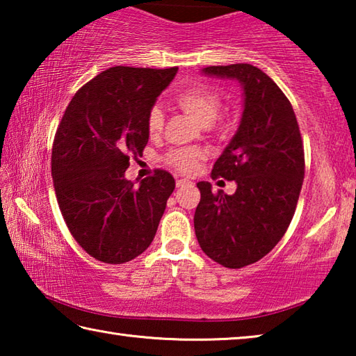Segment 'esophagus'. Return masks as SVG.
<instances>
[{
    "instance_id": "1",
    "label": "esophagus",
    "mask_w": 356,
    "mask_h": 356,
    "mask_svg": "<svg viewBox=\"0 0 356 356\" xmlns=\"http://www.w3.org/2000/svg\"><path fill=\"white\" fill-rule=\"evenodd\" d=\"M191 182H190V180L188 179H177L176 180V185L177 186H185V185H190Z\"/></svg>"
}]
</instances>
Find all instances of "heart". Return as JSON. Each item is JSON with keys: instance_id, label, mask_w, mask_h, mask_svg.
Returning <instances> with one entry per match:
<instances>
[{"instance_id": "obj_1", "label": "heart", "mask_w": 356, "mask_h": 356, "mask_svg": "<svg viewBox=\"0 0 356 356\" xmlns=\"http://www.w3.org/2000/svg\"><path fill=\"white\" fill-rule=\"evenodd\" d=\"M176 102L180 110L188 114L191 119H195L202 127H207L213 122L218 116L221 106L218 94L206 86H191L188 89H184L177 95ZM161 127H163V113H161L160 108L155 106L149 113L147 129L150 134L155 135L159 134ZM200 159L201 152L195 149H177L172 150L168 156L170 163L182 172H191Z\"/></svg>"}]
</instances>
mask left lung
Returning <instances> with one entry per match:
<instances>
[{
	"label": "left lung",
	"mask_w": 356,
	"mask_h": 356,
	"mask_svg": "<svg viewBox=\"0 0 356 356\" xmlns=\"http://www.w3.org/2000/svg\"><path fill=\"white\" fill-rule=\"evenodd\" d=\"M201 74L240 83L243 111L212 177L236 180L226 195L200 182L195 232L201 250L227 268L254 264L284 236L305 177L303 143L291 102L251 64L210 65Z\"/></svg>",
	"instance_id": "1"
}]
</instances>
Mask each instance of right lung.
Instances as JSON below:
<instances>
[{"label": "right lung", "mask_w": 356, "mask_h": 356, "mask_svg": "<svg viewBox=\"0 0 356 356\" xmlns=\"http://www.w3.org/2000/svg\"><path fill=\"white\" fill-rule=\"evenodd\" d=\"M177 70L106 69L78 89L59 124L51 152L56 200L72 236L97 261L124 264L146 251L176 188L166 171L138 186L125 171L131 155H143L149 113Z\"/></svg>", "instance_id": "1"}]
</instances>
